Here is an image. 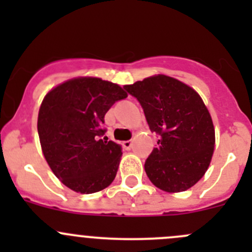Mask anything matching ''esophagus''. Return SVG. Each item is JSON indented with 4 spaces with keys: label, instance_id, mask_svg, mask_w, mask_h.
I'll return each mask as SVG.
<instances>
[{
    "label": "esophagus",
    "instance_id": "1",
    "mask_svg": "<svg viewBox=\"0 0 252 252\" xmlns=\"http://www.w3.org/2000/svg\"><path fill=\"white\" fill-rule=\"evenodd\" d=\"M122 145H123V147H124V149H126V150H130L131 147H133V141H131V140L123 141V144H122Z\"/></svg>",
    "mask_w": 252,
    "mask_h": 252
}]
</instances>
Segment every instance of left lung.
Listing matches in <instances>:
<instances>
[{
    "instance_id": "8db88e82",
    "label": "left lung",
    "mask_w": 252,
    "mask_h": 252,
    "mask_svg": "<svg viewBox=\"0 0 252 252\" xmlns=\"http://www.w3.org/2000/svg\"><path fill=\"white\" fill-rule=\"evenodd\" d=\"M139 101L149 128L158 136L145 161L154 185L167 192L185 191L207 171L215 149V128L199 94L177 79L155 75L126 85Z\"/></svg>"
}]
</instances>
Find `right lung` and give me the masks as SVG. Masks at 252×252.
Returning <instances> with one entry per match:
<instances>
[{
    "mask_svg": "<svg viewBox=\"0 0 252 252\" xmlns=\"http://www.w3.org/2000/svg\"><path fill=\"white\" fill-rule=\"evenodd\" d=\"M126 97L117 84L78 78L45 96L37 118L41 149L56 177L69 189L93 194L113 182L122 146L108 140L105 114Z\"/></svg>",
    "mask_w": 252,
    "mask_h": 252,
    "instance_id": "add662e5",
    "label": "right lung"
}]
</instances>
